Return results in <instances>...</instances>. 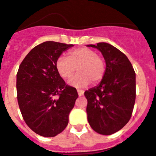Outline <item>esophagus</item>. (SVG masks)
Here are the masks:
<instances>
[{
	"label": "esophagus",
	"mask_w": 156,
	"mask_h": 156,
	"mask_svg": "<svg viewBox=\"0 0 156 156\" xmlns=\"http://www.w3.org/2000/svg\"><path fill=\"white\" fill-rule=\"evenodd\" d=\"M77 93H78V95H79L80 97H81V96L84 95V91L80 90V89H78V90H77Z\"/></svg>",
	"instance_id": "esophagus-1"
}]
</instances>
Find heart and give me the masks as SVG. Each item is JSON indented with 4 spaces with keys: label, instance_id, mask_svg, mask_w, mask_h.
Here are the masks:
<instances>
[{
    "label": "heart",
    "instance_id": "obj_1",
    "mask_svg": "<svg viewBox=\"0 0 156 156\" xmlns=\"http://www.w3.org/2000/svg\"><path fill=\"white\" fill-rule=\"evenodd\" d=\"M78 69V73L69 80L75 88H84L90 84L98 83L103 79L105 72L104 59L95 51L88 47H80L68 52V58H57L55 68L61 78L69 79Z\"/></svg>",
    "mask_w": 156,
    "mask_h": 156
}]
</instances>
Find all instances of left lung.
I'll return each mask as SVG.
<instances>
[{
    "label": "left lung",
    "instance_id": "8db88e82",
    "mask_svg": "<svg viewBox=\"0 0 156 156\" xmlns=\"http://www.w3.org/2000/svg\"><path fill=\"white\" fill-rule=\"evenodd\" d=\"M101 52L106 68L99 84L85 91L86 112L93 130L114 134L129 122L136 97L135 72L125 54L106 43L87 45Z\"/></svg>",
    "mask_w": 156,
    "mask_h": 156
}]
</instances>
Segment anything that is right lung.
Here are the masks:
<instances>
[{
  "instance_id": "1",
  "label": "right lung",
  "mask_w": 156,
  "mask_h": 156,
  "mask_svg": "<svg viewBox=\"0 0 156 156\" xmlns=\"http://www.w3.org/2000/svg\"><path fill=\"white\" fill-rule=\"evenodd\" d=\"M72 44L47 41L29 52L17 74V101L23 119L36 134L55 137L68 124L78 98L55 68L57 58Z\"/></svg>"
}]
</instances>
